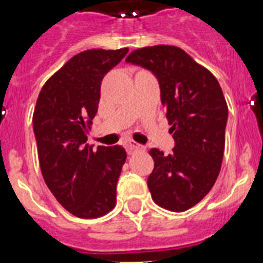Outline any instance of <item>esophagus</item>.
I'll return each mask as SVG.
<instances>
[{"instance_id": "esophagus-1", "label": "esophagus", "mask_w": 263, "mask_h": 263, "mask_svg": "<svg viewBox=\"0 0 263 263\" xmlns=\"http://www.w3.org/2000/svg\"><path fill=\"white\" fill-rule=\"evenodd\" d=\"M125 148H127L128 154H134V153H136V151L142 150L143 147L140 146V144H138V143L129 140V142L125 143Z\"/></svg>"}]
</instances>
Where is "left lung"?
Segmentation results:
<instances>
[{
    "label": "left lung",
    "mask_w": 263,
    "mask_h": 263,
    "mask_svg": "<svg viewBox=\"0 0 263 263\" xmlns=\"http://www.w3.org/2000/svg\"><path fill=\"white\" fill-rule=\"evenodd\" d=\"M125 61L158 78L176 142L168 155L150 150L151 197L162 208L183 212L205 197L220 172L228 117L223 90L212 72L176 46L143 47Z\"/></svg>",
    "instance_id": "obj_1"
}]
</instances>
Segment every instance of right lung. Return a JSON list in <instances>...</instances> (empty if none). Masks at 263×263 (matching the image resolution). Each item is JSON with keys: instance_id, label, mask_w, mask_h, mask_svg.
I'll use <instances>...</instances> for the list:
<instances>
[{"instance_id": "add662e5", "label": "right lung", "mask_w": 263, "mask_h": 263, "mask_svg": "<svg viewBox=\"0 0 263 263\" xmlns=\"http://www.w3.org/2000/svg\"><path fill=\"white\" fill-rule=\"evenodd\" d=\"M128 48H93L74 55L44 83L33 112L43 178L74 216L95 219L116 205V185L127 153L121 146L87 144L101 81Z\"/></svg>"}]
</instances>
